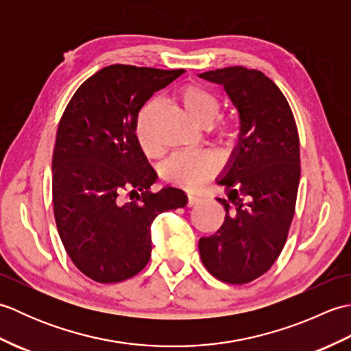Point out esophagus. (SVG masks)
Returning <instances> with one entry per match:
<instances>
[{
    "label": "esophagus",
    "instance_id": "34e87169",
    "mask_svg": "<svg viewBox=\"0 0 351 351\" xmlns=\"http://www.w3.org/2000/svg\"><path fill=\"white\" fill-rule=\"evenodd\" d=\"M200 202V197L199 196H195V195H187V205L189 206H195V205H197Z\"/></svg>",
    "mask_w": 351,
    "mask_h": 351
}]
</instances>
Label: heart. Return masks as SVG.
<instances>
[{"instance_id": "heart-1", "label": "heart", "mask_w": 351, "mask_h": 351, "mask_svg": "<svg viewBox=\"0 0 351 351\" xmlns=\"http://www.w3.org/2000/svg\"><path fill=\"white\" fill-rule=\"evenodd\" d=\"M176 99L181 104L185 113L195 123L210 126L220 113V102L215 96L197 84H187L176 92ZM156 113V102L151 101L140 111L136 126V137L141 152L152 156L158 152V145L154 136L152 123ZM221 138L226 145L234 141L232 132L221 131ZM215 160L210 154H175L164 164L162 175L171 184L181 185L184 189H195L214 173Z\"/></svg>"}]
</instances>
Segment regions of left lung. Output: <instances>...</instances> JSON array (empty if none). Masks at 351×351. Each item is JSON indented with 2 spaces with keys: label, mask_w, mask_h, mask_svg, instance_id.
<instances>
[{
  "label": "left lung",
  "mask_w": 351,
  "mask_h": 351,
  "mask_svg": "<svg viewBox=\"0 0 351 351\" xmlns=\"http://www.w3.org/2000/svg\"><path fill=\"white\" fill-rule=\"evenodd\" d=\"M225 87L240 117L237 146L217 178L228 199L217 232L199 240L205 268L223 282H252L285 245L300 181V143L289 104L261 71L244 66L199 75Z\"/></svg>",
  "instance_id": "left-lung-1"
}]
</instances>
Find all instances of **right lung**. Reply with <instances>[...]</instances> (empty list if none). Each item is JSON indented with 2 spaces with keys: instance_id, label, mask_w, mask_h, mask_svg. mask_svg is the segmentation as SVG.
<instances>
[{
  "instance_id": "right-lung-1",
  "label": "right lung",
  "mask_w": 351,
  "mask_h": 351,
  "mask_svg": "<svg viewBox=\"0 0 351 351\" xmlns=\"http://www.w3.org/2000/svg\"><path fill=\"white\" fill-rule=\"evenodd\" d=\"M184 72L107 66L78 87L58 123L52 155L58 235L72 263L96 282H122L143 270L154 219L187 205L181 189L151 191L158 176L136 137L145 102ZM123 191L132 203L121 204Z\"/></svg>"
}]
</instances>
